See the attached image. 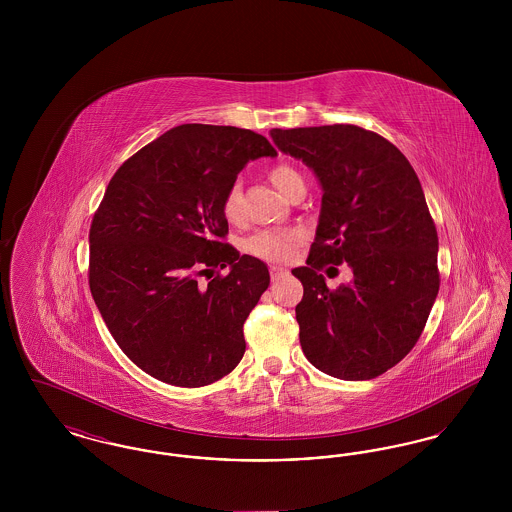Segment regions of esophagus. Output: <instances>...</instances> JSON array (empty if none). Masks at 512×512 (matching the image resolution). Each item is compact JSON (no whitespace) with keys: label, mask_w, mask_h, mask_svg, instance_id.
I'll list each match as a JSON object with an SVG mask.
<instances>
[{"label":"esophagus","mask_w":512,"mask_h":512,"mask_svg":"<svg viewBox=\"0 0 512 512\" xmlns=\"http://www.w3.org/2000/svg\"><path fill=\"white\" fill-rule=\"evenodd\" d=\"M288 274V270L282 267H270V278L272 280H280V278H284Z\"/></svg>","instance_id":"obj_1"}]
</instances>
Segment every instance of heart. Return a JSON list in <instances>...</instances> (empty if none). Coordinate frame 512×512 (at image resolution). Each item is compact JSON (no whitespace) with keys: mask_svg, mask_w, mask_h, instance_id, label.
Masks as SVG:
<instances>
[{"mask_svg":"<svg viewBox=\"0 0 512 512\" xmlns=\"http://www.w3.org/2000/svg\"><path fill=\"white\" fill-rule=\"evenodd\" d=\"M268 178L274 184L276 190L288 195L290 188L297 180H301V174L290 165H276L268 171ZM222 215L230 222H238L242 219V192L238 186H230L222 199ZM303 242V232L293 228H265L255 234H251L244 242V249L268 263H284L293 255L297 245Z\"/></svg>","mask_w":512,"mask_h":512,"instance_id":"1","label":"heart"}]
</instances>
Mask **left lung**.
Instances as JSON below:
<instances>
[{
    "mask_svg": "<svg viewBox=\"0 0 512 512\" xmlns=\"http://www.w3.org/2000/svg\"><path fill=\"white\" fill-rule=\"evenodd\" d=\"M276 147L320 182L322 205L295 307L309 363L340 380H370L397 365L420 338L438 297V232L407 157L355 124L272 128ZM347 262L336 291L322 267Z\"/></svg>",
    "mask_w": 512,
    "mask_h": 512,
    "instance_id": "1",
    "label": "left lung"
}]
</instances>
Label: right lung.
I'll return each instance as SVG.
<instances>
[{
    "instance_id": "1",
    "label": "right lung",
    "mask_w": 512,
    "mask_h": 512,
    "mask_svg": "<svg viewBox=\"0 0 512 512\" xmlns=\"http://www.w3.org/2000/svg\"><path fill=\"white\" fill-rule=\"evenodd\" d=\"M274 155L245 128L180 124L111 178L90 228V290L124 355L149 376L199 388L242 361L245 318L270 274L222 242V199L249 161ZM219 266L226 277L212 276Z\"/></svg>"
}]
</instances>
